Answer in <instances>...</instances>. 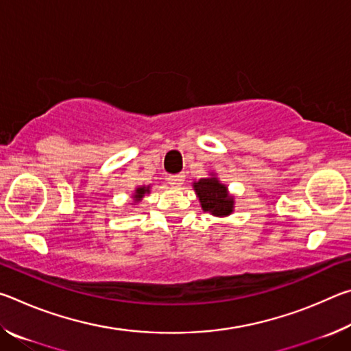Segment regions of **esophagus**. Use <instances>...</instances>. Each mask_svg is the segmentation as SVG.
Instances as JSON below:
<instances>
[{
  "label": "esophagus",
  "instance_id": "esophagus-1",
  "mask_svg": "<svg viewBox=\"0 0 351 351\" xmlns=\"http://www.w3.org/2000/svg\"><path fill=\"white\" fill-rule=\"evenodd\" d=\"M167 181H169V184L171 187H181L182 184H184V175L182 173H180V175H170L169 178H167Z\"/></svg>",
  "mask_w": 351,
  "mask_h": 351
}]
</instances>
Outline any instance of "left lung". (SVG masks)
<instances>
[{
  "instance_id": "1",
  "label": "left lung",
  "mask_w": 351,
  "mask_h": 351,
  "mask_svg": "<svg viewBox=\"0 0 351 351\" xmlns=\"http://www.w3.org/2000/svg\"><path fill=\"white\" fill-rule=\"evenodd\" d=\"M192 187L199 199L201 209L209 212L217 218L229 217L235 209V198L229 193L226 184L219 181L217 173H209L207 178H201L192 182Z\"/></svg>"
}]
</instances>
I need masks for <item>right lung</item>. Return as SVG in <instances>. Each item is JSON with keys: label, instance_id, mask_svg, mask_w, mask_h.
Segmentation results:
<instances>
[{"label": "right lung", "instance_id": "obj_1", "mask_svg": "<svg viewBox=\"0 0 351 351\" xmlns=\"http://www.w3.org/2000/svg\"><path fill=\"white\" fill-rule=\"evenodd\" d=\"M150 192H152V184L150 186H138L134 189V192L132 195V204L133 206L139 204L141 201L147 197V195H150Z\"/></svg>", "mask_w": 351, "mask_h": 351}]
</instances>
